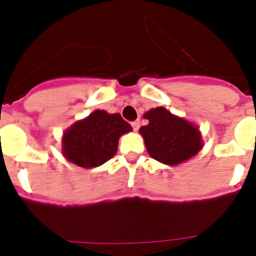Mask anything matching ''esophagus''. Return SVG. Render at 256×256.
<instances>
[{"instance_id":"34e87169","label":"esophagus","mask_w":256,"mask_h":256,"mask_svg":"<svg viewBox=\"0 0 256 256\" xmlns=\"http://www.w3.org/2000/svg\"><path fill=\"white\" fill-rule=\"evenodd\" d=\"M132 128L136 130V132H138V128H140V120H134V122H132Z\"/></svg>"}]
</instances>
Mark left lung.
<instances>
[{"mask_svg":"<svg viewBox=\"0 0 256 256\" xmlns=\"http://www.w3.org/2000/svg\"><path fill=\"white\" fill-rule=\"evenodd\" d=\"M144 116L148 124L142 126L140 132L150 156L160 164L168 166L182 164L203 148L199 128L164 108H152Z\"/></svg>","mask_w":256,"mask_h":256,"instance_id":"1","label":"left lung"}]
</instances>
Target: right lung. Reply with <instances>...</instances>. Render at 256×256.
<instances>
[{"label":"right lung","instance_id":"obj_1","mask_svg":"<svg viewBox=\"0 0 256 256\" xmlns=\"http://www.w3.org/2000/svg\"><path fill=\"white\" fill-rule=\"evenodd\" d=\"M132 130L118 112L96 110L64 132L62 154L80 168H98L116 156L120 136Z\"/></svg>","mask_w":256,"mask_h":256}]
</instances>
